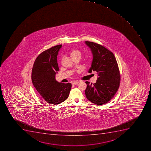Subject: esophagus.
<instances>
[{"label": "esophagus", "instance_id": "obj_1", "mask_svg": "<svg viewBox=\"0 0 151 151\" xmlns=\"http://www.w3.org/2000/svg\"><path fill=\"white\" fill-rule=\"evenodd\" d=\"M79 83V81H75L72 84L73 85H76L77 84H78Z\"/></svg>", "mask_w": 151, "mask_h": 151}]
</instances>
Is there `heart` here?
I'll use <instances>...</instances> for the list:
<instances>
[{"instance_id": "obj_1", "label": "heart", "mask_w": 151, "mask_h": 151, "mask_svg": "<svg viewBox=\"0 0 151 151\" xmlns=\"http://www.w3.org/2000/svg\"><path fill=\"white\" fill-rule=\"evenodd\" d=\"M81 51H79V50H73L71 53V56L72 57V58L73 57L77 56H81ZM63 57L62 60H63Z\"/></svg>"}]
</instances>
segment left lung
Segmentation results:
<instances>
[{"label":"left lung","mask_w":151,"mask_h":151,"mask_svg":"<svg viewBox=\"0 0 151 151\" xmlns=\"http://www.w3.org/2000/svg\"><path fill=\"white\" fill-rule=\"evenodd\" d=\"M85 43L93 55L88 73L96 71L98 76L94 84L86 82V96L93 104L102 105L113 98L119 87L120 74L118 64L114 54L104 46L90 41H85Z\"/></svg>","instance_id":"left-lung-1"}]
</instances>
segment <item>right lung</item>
Segmentation results:
<instances>
[{
	"label": "right lung",
	"mask_w": 151,
	"mask_h": 151,
	"mask_svg": "<svg viewBox=\"0 0 151 151\" xmlns=\"http://www.w3.org/2000/svg\"><path fill=\"white\" fill-rule=\"evenodd\" d=\"M62 45H57L42 52L35 59L32 71V81L41 99L56 105L68 97L72 84L58 82L55 75L59 71L57 55Z\"/></svg>",
	"instance_id": "right-lung-1"
}]
</instances>
